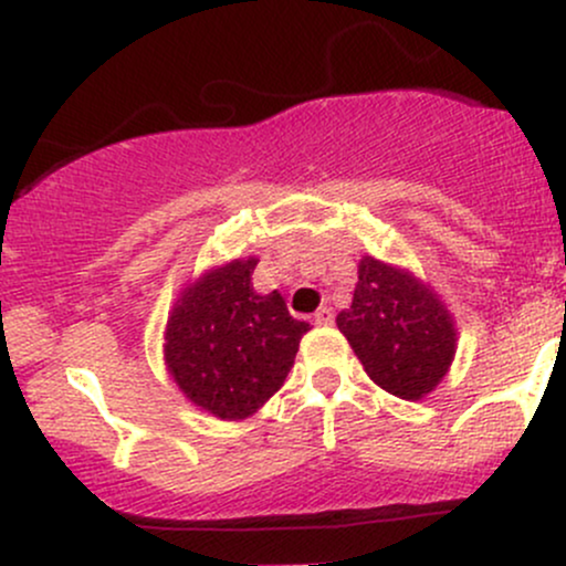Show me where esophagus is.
<instances>
[{
  "label": "esophagus",
  "instance_id": "obj_1",
  "mask_svg": "<svg viewBox=\"0 0 566 566\" xmlns=\"http://www.w3.org/2000/svg\"><path fill=\"white\" fill-rule=\"evenodd\" d=\"M333 322H335V314L333 308H327V305H322V308L314 314V324H319V327H327V324Z\"/></svg>",
  "mask_w": 566,
  "mask_h": 566
}]
</instances>
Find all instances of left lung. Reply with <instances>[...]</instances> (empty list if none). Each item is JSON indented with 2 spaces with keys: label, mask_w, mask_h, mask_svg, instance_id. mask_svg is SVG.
<instances>
[{
  "label": "left lung",
  "mask_w": 566,
  "mask_h": 566,
  "mask_svg": "<svg viewBox=\"0 0 566 566\" xmlns=\"http://www.w3.org/2000/svg\"><path fill=\"white\" fill-rule=\"evenodd\" d=\"M337 327L365 373L399 399H420L444 378L454 356L450 314L405 271L365 258L350 308Z\"/></svg>",
  "instance_id": "8db88e82"
}]
</instances>
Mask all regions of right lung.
<instances>
[{
    "label": "right lung",
    "mask_w": 566,
    "mask_h": 566,
    "mask_svg": "<svg viewBox=\"0 0 566 566\" xmlns=\"http://www.w3.org/2000/svg\"><path fill=\"white\" fill-rule=\"evenodd\" d=\"M258 261H233L184 292L167 324V367L193 405L242 420L282 388L308 322L279 292L258 295Z\"/></svg>",
    "instance_id": "1"
}]
</instances>
